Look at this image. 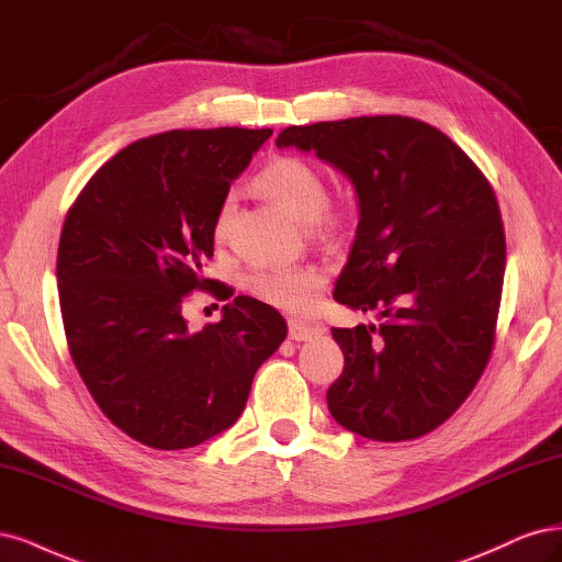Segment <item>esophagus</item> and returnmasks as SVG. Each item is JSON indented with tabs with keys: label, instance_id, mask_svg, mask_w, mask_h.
Returning <instances> with one entry per match:
<instances>
[{
	"label": "esophagus",
	"instance_id": "obj_1",
	"mask_svg": "<svg viewBox=\"0 0 562 562\" xmlns=\"http://www.w3.org/2000/svg\"><path fill=\"white\" fill-rule=\"evenodd\" d=\"M289 338L292 340H311L315 329L307 327V324H303L301 319H289Z\"/></svg>",
	"mask_w": 562,
	"mask_h": 562
}]
</instances>
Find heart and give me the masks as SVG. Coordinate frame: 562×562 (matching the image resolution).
Wrapping results in <instances>:
<instances>
[{"mask_svg":"<svg viewBox=\"0 0 562 562\" xmlns=\"http://www.w3.org/2000/svg\"><path fill=\"white\" fill-rule=\"evenodd\" d=\"M255 187L270 201L299 216L301 222H311L315 233L331 231L338 224V212L327 207L329 191L324 177L311 160L299 156L270 158L255 177ZM231 216L233 198L228 195L214 214L212 235L216 243H222L228 235ZM322 284L324 278L315 268H261L247 278L249 292L259 301L292 313L311 311Z\"/></svg>","mask_w":562,"mask_h":562,"instance_id":"heart-1","label":"heart"}]
</instances>
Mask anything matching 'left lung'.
<instances>
[{
  "label": "left lung",
  "instance_id": "8db88e82",
  "mask_svg": "<svg viewBox=\"0 0 562 562\" xmlns=\"http://www.w3.org/2000/svg\"><path fill=\"white\" fill-rule=\"evenodd\" d=\"M355 184L359 224L334 299L383 324L331 329L346 367L334 420L373 441L418 439L476 387L495 346L506 243L495 191L456 142L408 116L289 125Z\"/></svg>",
  "mask_w": 562,
  "mask_h": 562
}]
</instances>
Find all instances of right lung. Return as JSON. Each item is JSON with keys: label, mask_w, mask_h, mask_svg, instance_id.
Listing matches in <instances>:
<instances>
[{"label": "right lung", "mask_w": 562, "mask_h": 562, "mask_svg": "<svg viewBox=\"0 0 562 562\" xmlns=\"http://www.w3.org/2000/svg\"><path fill=\"white\" fill-rule=\"evenodd\" d=\"M270 135L137 139L88 179L65 216L56 270L71 361L106 418L149 448L182 450L228 429L286 338L276 307L249 296L201 331L182 315L184 296L214 284L203 276L214 214Z\"/></svg>", "instance_id": "obj_1"}]
</instances>
